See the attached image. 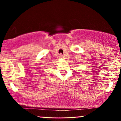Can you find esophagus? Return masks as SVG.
I'll return each instance as SVG.
<instances>
[{
	"label": "esophagus",
	"mask_w": 121,
	"mask_h": 121,
	"mask_svg": "<svg viewBox=\"0 0 121 121\" xmlns=\"http://www.w3.org/2000/svg\"><path fill=\"white\" fill-rule=\"evenodd\" d=\"M59 57L60 58H63L64 57V56H63V55H62V54H60V55Z\"/></svg>",
	"instance_id": "34e87169"
}]
</instances>
